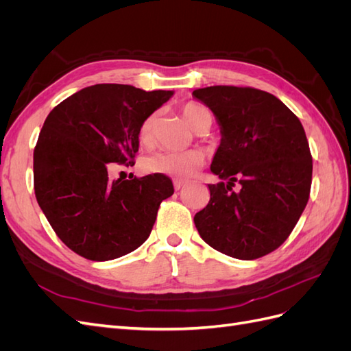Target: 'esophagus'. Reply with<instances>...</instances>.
I'll list each match as a JSON object with an SVG mask.
<instances>
[{"label":"esophagus","mask_w":351,"mask_h":351,"mask_svg":"<svg viewBox=\"0 0 351 351\" xmlns=\"http://www.w3.org/2000/svg\"><path fill=\"white\" fill-rule=\"evenodd\" d=\"M173 184H174V189H176V190H180V189H182V187L186 184V182H184V180L174 178V180H173Z\"/></svg>","instance_id":"34e87169"}]
</instances>
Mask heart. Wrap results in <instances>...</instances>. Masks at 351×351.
<instances>
[{"label": "heart", "instance_id": "obj_1", "mask_svg": "<svg viewBox=\"0 0 351 351\" xmlns=\"http://www.w3.org/2000/svg\"><path fill=\"white\" fill-rule=\"evenodd\" d=\"M186 121L196 132L206 120H210L209 111L202 107L200 104L189 102L182 110ZM155 125V114L147 115L139 127V141L141 143H149L152 137V130ZM204 164V155L199 151L186 152H155L143 158L142 169L147 174H159L176 178L192 177L200 165Z\"/></svg>", "mask_w": 351, "mask_h": 351}]
</instances>
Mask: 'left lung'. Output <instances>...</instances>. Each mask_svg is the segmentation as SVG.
Listing matches in <instances>:
<instances>
[{
  "mask_svg": "<svg viewBox=\"0 0 351 351\" xmlns=\"http://www.w3.org/2000/svg\"><path fill=\"white\" fill-rule=\"evenodd\" d=\"M193 97L214 112L221 143L208 184L210 199L195 215L200 237L228 256H265L290 236L309 200L312 155L300 120L274 95L209 86ZM239 181L236 194L232 190Z\"/></svg>",
  "mask_w": 351,
  "mask_h": 351,
  "instance_id": "1",
  "label": "left lung"
}]
</instances>
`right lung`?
<instances>
[{"label":"right lung","mask_w":351,"mask_h":351,"mask_svg":"<svg viewBox=\"0 0 351 351\" xmlns=\"http://www.w3.org/2000/svg\"><path fill=\"white\" fill-rule=\"evenodd\" d=\"M174 95L102 83L60 102L42 125L34 152L38 204L69 249L111 261L149 237L161 202L174 193L167 176L110 180L112 162L133 165L139 127Z\"/></svg>","instance_id":"1"}]
</instances>
